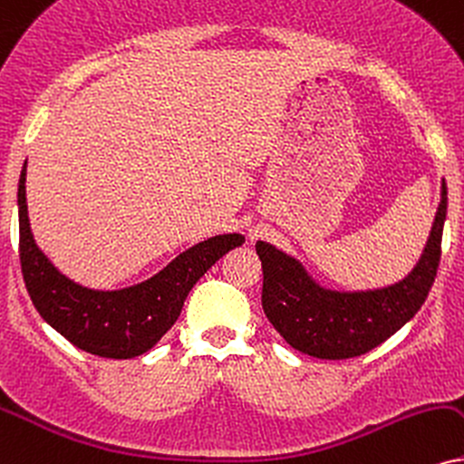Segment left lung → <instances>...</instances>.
<instances>
[{
    "mask_svg": "<svg viewBox=\"0 0 464 464\" xmlns=\"http://www.w3.org/2000/svg\"><path fill=\"white\" fill-rule=\"evenodd\" d=\"M445 213L448 187L443 180L430 237L413 271L402 282L362 293L323 288L301 262L258 241L266 318L290 346L316 359H351L382 344L415 316L430 293L441 260Z\"/></svg>",
    "mask_w": 464,
    "mask_h": 464,
    "instance_id": "1",
    "label": "left lung"
}]
</instances>
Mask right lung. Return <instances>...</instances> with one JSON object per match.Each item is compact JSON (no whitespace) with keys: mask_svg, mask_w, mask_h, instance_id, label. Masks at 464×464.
Returning <instances> with one entry per match:
<instances>
[{"mask_svg":"<svg viewBox=\"0 0 464 464\" xmlns=\"http://www.w3.org/2000/svg\"><path fill=\"white\" fill-rule=\"evenodd\" d=\"M245 243L219 234L193 245L146 282L122 290L74 284L34 243L25 202V165L19 179V258L30 299L40 316L71 344L107 359H133L157 344L180 316L188 290L221 256Z\"/></svg>","mask_w":464,"mask_h":464,"instance_id":"right-lung-1","label":"right lung"}]
</instances>
